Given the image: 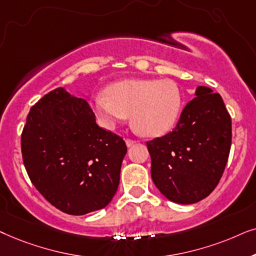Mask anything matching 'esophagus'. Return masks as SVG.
I'll return each mask as SVG.
<instances>
[{"mask_svg":"<svg viewBox=\"0 0 256 256\" xmlns=\"http://www.w3.org/2000/svg\"><path fill=\"white\" fill-rule=\"evenodd\" d=\"M125 142H126V146H128V148H131V146H134L136 144V142L132 140V139H126Z\"/></svg>","mask_w":256,"mask_h":256,"instance_id":"1","label":"esophagus"}]
</instances>
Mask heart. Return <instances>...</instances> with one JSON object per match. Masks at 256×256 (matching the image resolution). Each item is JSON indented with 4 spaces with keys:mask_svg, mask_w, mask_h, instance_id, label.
<instances>
[{
    "mask_svg": "<svg viewBox=\"0 0 256 256\" xmlns=\"http://www.w3.org/2000/svg\"><path fill=\"white\" fill-rule=\"evenodd\" d=\"M91 110L102 126L112 130L131 117V125L145 137L168 134L179 120L182 94L171 80L131 78L108 85L105 94L90 100Z\"/></svg>",
    "mask_w": 256,
    "mask_h": 256,
    "instance_id": "heart-1",
    "label": "heart"
}]
</instances>
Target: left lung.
Returning <instances> with one entry per match:
<instances>
[{
    "mask_svg": "<svg viewBox=\"0 0 256 256\" xmlns=\"http://www.w3.org/2000/svg\"><path fill=\"white\" fill-rule=\"evenodd\" d=\"M230 144L232 120L222 98L212 88L198 86L174 130L146 142L153 182L170 202H200L220 182Z\"/></svg>",
    "mask_w": 256,
    "mask_h": 256,
    "instance_id": "1",
    "label": "left lung"
}]
</instances>
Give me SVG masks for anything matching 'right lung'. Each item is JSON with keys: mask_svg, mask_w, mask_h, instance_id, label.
Listing matches in <instances>:
<instances>
[{"mask_svg": "<svg viewBox=\"0 0 256 256\" xmlns=\"http://www.w3.org/2000/svg\"><path fill=\"white\" fill-rule=\"evenodd\" d=\"M21 148L34 186L71 216L111 202L128 151L120 137L97 125L88 102L66 88L50 91L30 108Z\"/></svg>", "mask_w": 256, "mask_h": 256, "instance_id": "add662e5", "label": "right lung"}]
</instances>
